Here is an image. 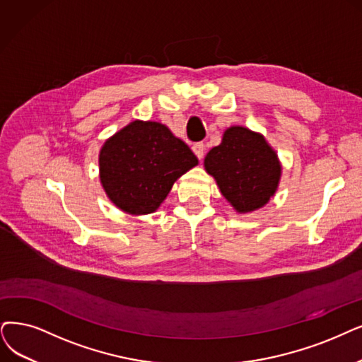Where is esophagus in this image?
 I'll return each mask as SVG.
<instances>
[{"label":"esophagus","mask_w":362,"mask_h":362,"mask_svg":"<svg viewBox=\"0 0 362 362\" xmlns=\"http://www.w3.org/2000/svg\"><path fill=\"white\" fill-rule=\"evenodd\" d=\"M192 148H193L194 154L197 156L199 160H202V158H204V156H205V146H204V142H196Z\"/></svg>","instance_id":"34e87169"}]
</instances>
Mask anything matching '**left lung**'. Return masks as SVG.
<instances>
[{
  "mask_svg": "<svg viewBox=\"0 0 362 362\" xmlns=\"http://www.w3.org/2000/svg\"><path fill=\"white\" fill-rule=\"evenodd\" d=\"M205 169L239 212L266 205L281 178L276 153L262 135L240 126L227 129L220 146L206 154Z\"/></svg>",
  "mask_w": 362,
  "mask_h": 362,
  "instance_id": "1",
  "label": "left lung"
}]
</instances>
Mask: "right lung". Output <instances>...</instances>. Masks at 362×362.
Returning <instances> with one entry per match:
<instances>
[{
  "instance_id": "add662e5",
  "label": "right lung",
  "mask_w": 362,
  "mask_h": 362,
  "mask_svg": "<svg viewBox=\"0 0 362 362\" xmlns=\"http://www.w3.org/2000/svg\"><path fill=\"white\" fill-rule=\"evenodd\" d=\"M197 165L185 142L156 122H134L110 138L99 154L100 182L115 206L151 214L182 173Z\"/></svg>"
}]
</instances>
